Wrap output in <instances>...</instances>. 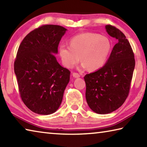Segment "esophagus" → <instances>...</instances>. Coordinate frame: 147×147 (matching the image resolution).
Wrapping results in <instances>:
<instances>
[{
	"mask_svg": "<svg viewBox=\"0 0 147 147\" xmlns=\"http://www.w3.org/2000/svg\"><path fill=\"white\" fill-rule=\"evenodd\" d=\"M73 77H74V78H79V77L80 76V74L77 73H73Z\"/></svg>",
	"mask_w": 147,
	"mask_h": 147,
	"instance_id": "1",
	"label": "esophagus"
}]
</instances>
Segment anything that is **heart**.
I'll return each instance as SVG.
<instances>
[{
    "mask_svg": "<svg viewBox=\"0 0 147 147\" xmlns=\"http://www.w3.org/2000/svg\"><path fill=\"white\" fill-rule=\"evenodd\" d=\"M111 49L109 39L99 34L85 32L71 39L70 45H61L59 55L66 67L72 68L80 59L81 68L90 71L100 69L106 63Z\"/></svg>",
    "mask_w": 147,
    "mask_h": 147,
    "instance_id": "heart-1",
    "label": "heart"
}]
</instances>
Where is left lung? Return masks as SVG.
Listing matches in <instances>:
<instances>
[{
	"instance_id": "obj_1",
	"label": "left lung",
	"mask_w": 147,
	"mask_h": 147,
	"mask_svg": "<svg viewBox=\"0 0 147 147\" xmlns=\"http://www.w3.org/2000/svg\"><path fill=\"white\" fill-rule=\"evenodd\" d=\"M106 30L117 43L102 67L84 76L87 103L98 114L111 113L123 105L130 91L136 64L132 49L123 32L109 24Z\"/></svg>"
}]
</instances>
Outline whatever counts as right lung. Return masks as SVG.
Listing matches in <instances>:
<instances>
[{
	"instance_id": "1",
	"label": "right lung",
	"mask_w": 147,
	"mask_h": 147,
	"mask_svg": "<svg viewBox=\"0 0 147 147\" xmlns=\"http://www.w3.org/2000/svg\"><path fill=\"white\" fill-rule=\"evenodd\" d=\"M64 27L45 24L27 34L20 44L14 71L24 104L33 112L50 115L59 108L70 71L55 57Z\"/></svg>"
}]
</instances>
